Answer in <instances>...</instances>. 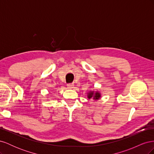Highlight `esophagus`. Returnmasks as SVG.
<instances>
[{"mask_svg": "<svg viewBox=\"0 0 154 154\" xmlns=\"http://www.w3.org/2000/svg\"><path fill=\"white\" fill-rule=\"evenodd\" d=\"M74 83H71V84H67V88H69V89H71V88H74Z\"/></svg>", "mask_w": 154, "mask_h": 154, "instance_id": "esophagus-1", "label": "esophagus"}]
</instances>
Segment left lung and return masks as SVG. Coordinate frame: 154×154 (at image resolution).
I'll use <instances>...</instances> for the list:
<instances>
[{"label": "left lung", "instance_id": "8db88e82", "mask_svg": "<svg viewBox=\"0 0 154 154\" xmlns=\"http://www.w3.org/2000/svg\"><path fill=\"white\" fill-rule=\"evenodd\" d=\"M87 94V98L88 99H89V100L92 99L94 101L99 100L101 97V94L98 91L91 90V91H88Z\"/></svg>", "mask_w": 154, "mask_h": 154}]
</instances>
